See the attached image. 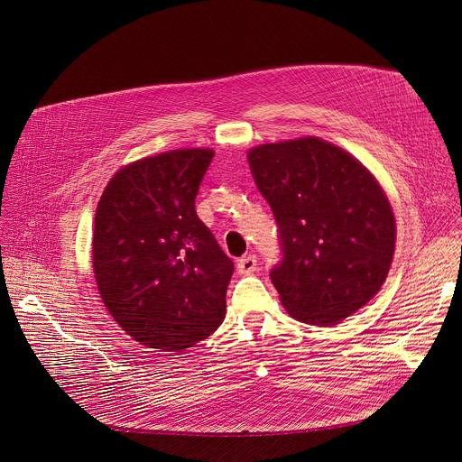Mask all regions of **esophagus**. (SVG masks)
I'll use <instances>...</instances> for the list:
<instances>
[{"instance_id":"1","label":"esophagus","mask_w":462,"mask_h":462,"mask_svg":"<svg viewBox=\"0 0 462 462\" xmlns=\"http://www.w3.org/2000/svg\"><path fill=\"white\" fill-rule=\"evenodd\" d=\"M257 257L254 254H247V257H242L238 263H236V272L242 273V275H249L253 273L254 270H257Z\"/></svg>"}]
</instances>
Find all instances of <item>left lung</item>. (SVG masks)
<instances>
[{"label":"left lung","mask_w":462,"mask_h":462,"mask_svg":"<svg viewBox=\"0 0 462 462\" xmlns=\"http://www.w3.org/2000/svg\"><path fill=\"white\" fill-rule=\"evenodd\" d=\"M247 162L279 227L270 279L288 314L332 327L360 310L385 282L396 242L374 176L319 137L254 146Z\"/></svg>","instance_id":"1"}]
</instances>
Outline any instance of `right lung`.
I'll return each instance as SVG.
<instances>
[{
    "mask_svg": "<svg viewBox=\"0 0 462 462\" xmlns=\"http://www.w3.org/2000/svg\"><path fill=\"white\" fill-rule=\"evenodd\" d=\"M215 152L171 150L121 169L102 192L93 272L102 302L141 345L181 352L226 318L233 261L196 215Z\"/></svg>",
    "mask_w": 462,
    "mask_h": 462,
    "instance_id": "obj_1",
    "label": "right lung"
}]
</instances>
